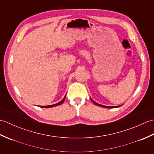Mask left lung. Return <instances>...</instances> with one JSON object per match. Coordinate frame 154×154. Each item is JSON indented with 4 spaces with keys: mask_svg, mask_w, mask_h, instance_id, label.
I'll return each instance as SVG.
<instances>
[{
    "mask_svg": "<svg viewBox=\"0 0 154 154\" xmlns=\"http://www.w3.org/2000/svg\"><path fill=\"white\" fill-rule=\"evenodd\" d=\"M91 100H92V99H91ZM92 101L93 102V103H94V104H96V105L99 106H102V107H104V108H109V109H110V108H116V107H117V106H106L101 105V104H98V103H95V102H94V101L93 100H92Z\"/></svg>",
    "mask_w": 154,
    "mask_h": 154,
    "instance_id": "1",
    "label": "left lung"
}]
</instances>
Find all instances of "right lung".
I'll return each mask as SVG.
<instances>
[{
	"instance_id": "obj_1",
	"label": "right lung",
	"mask_w": 154,
	"mask_h": 154,
	"mask_svg": "<svg viewBox=\"0 0 154 154\" xmlns=\"http://www.w3.org/2000/svg\"><path fill=\"white\" fill-rule=\"evenodd\" d=\"M65 99V97L63 98V100H61L60 103H58L57 104H53V105H48V106H40V107H42V108H51V107H54V106H58V105H60V104H61L62 103H63L64 102V100Z\"/></svg>"
}]
</instances>
